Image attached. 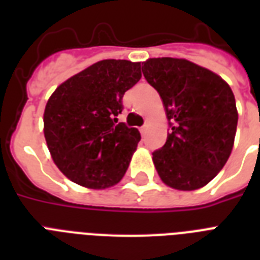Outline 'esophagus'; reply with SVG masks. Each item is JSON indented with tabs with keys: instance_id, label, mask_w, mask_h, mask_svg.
<instances>
[{
	"instance_id": "esophagus-1",
	"label": "esophagus",
	"mask_w": 260,
	"mask_h": 260,
	"mask_svg": "<svg viewBox=\"0 0 260 260\" xmlns=\"http://www.w3.org/2000/svg\"><path fill=\"white\" fill-rule=\"evenodd\" d=\"M146 132H147V125H143L142 128H140V134L146 135Z\"/></svg>"
}]
</instances>
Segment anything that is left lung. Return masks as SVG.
Wrapping results in <instances>:
<instances>
[{
  "instance_id": "obj_1",
  "label": "left lung",
  "mask_w": 260,
  "mask_h": 260,
  "mask_svg": "<svg viewBox=\"0 0 260 260\" xmlns=\"http://www.w3.org/2000/svg\"><path fill=\"white\" fill-rule=\"evenodd\" d=\"M142 70L162 98L171 126L165 146L152 152L155 169L173 189H200L232 152L238 126L234 93L221 77L186 59H148Z\"/></svg>"
}]
</instances>
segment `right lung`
I'll list each match as a JSON object with an SVG mask.
<instances>
[{"label": "right lung", "instance_id": "add662e5", "mask_svg": "<svg viewBox=\"0 0 260 260\" xmlns=\"http://www.w3.org/2000/svg\"><path fill=\"white\" fill-rule=\"evenodd\" d=\"M142 78L140 63L106 59L56 87L44 110V136L58 169L89 189L121 181L140 132L117 122L126 90Z\"/></svg>", "mask_w": 260, "mask_h": 260}]
</instances>
